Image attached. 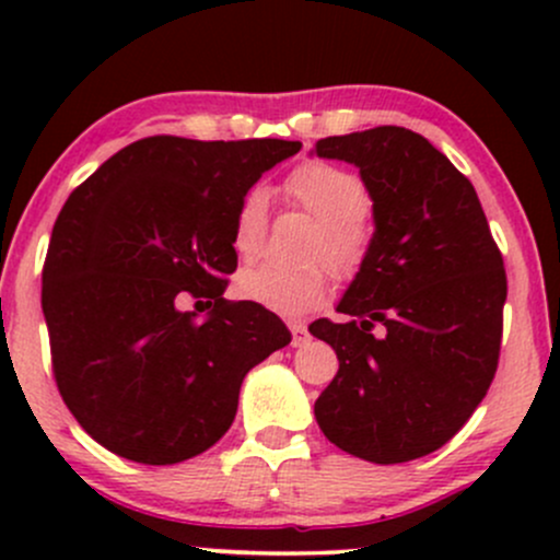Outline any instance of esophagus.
<instances>
[{
  "mask_svg": "<svg viewBox=\"0 0 560 560\" xmlns=\"http://www.w3.org/2000/svg\"><path fill=\"white\" fill-rule=\"evenodd\" d=\"M289 329H292V347H302L311 342V334H307L305 324H300V320H292L289 324Z\"/></svg>",
  "mask_w": 560,
  "mask_h": 560,
  "instance_id": "obj_1",
  "label": "esophagus"
}]
</instances>
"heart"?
I'll list each match as a JSON object with an SVG mask.
<instances>
[{
    "instance_id": "obj_1",
    "label": "heart",
    "mask_w": 560,
    "mask_h": 560,
    "mask_svg": "<svg viewBox=\"0 0 560 560\" xmlns=\"http://www.w3.org/2000/svg\"><path fill=\"white\" fill-rule=\"evenodd\" d=\"M287 197L316 218L300 266H253L236 276V294L279 316H305L326 300L331 273L355 279L369 260L374 229L369 221L371 191L361 176L339 165L302 163L287 176ZM268 240V197L260 186L247 189L231 223V247L240 260L260 258Z\"/></svg>"
}]
</instances>
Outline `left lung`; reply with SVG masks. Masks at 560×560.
I'll list each match as a JSON object with an SVG mask.
<instances>
[{
	"label": "left lung",
	"instance_id": "8db88e82",
	"mask_svg": "<svg viewBox=\"0 0 560 560\" xmlns=\"http://www.w3.org/2000/svg\"><path fill=\"white\" fill-rule=\"evenodd\" d=\"M318 158L361 168L374 244L313 337L339 371L316 400L320 432L371 464H405L453 440L485 400L500 361L508 279L468 178L400 126L316 141Z\"/></svg>",
	"mask_w": 560,
	"mask_h": 560
}]
</instances>
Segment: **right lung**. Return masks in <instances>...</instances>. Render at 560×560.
I'll return each mask as SVG.
<instances>
[{"instance_id":"1","label":"right lung","mask_w":560,"mask_h":560,"mask_svg":"<svg viewBox=\"0 0 560 560\" xmlns=\"http://www.w3.org/2000/svg\"><path fill=\"white\" fill-rule=\"evenodd\" d=\"M300 141L147 137L70 191L42 271L52 374L102 447L168 466L229 432L244 376L292 342L276 313L223 298L236 205ZM184 296L211 311L178 312Z\"/></svg>"}]
</instances>
